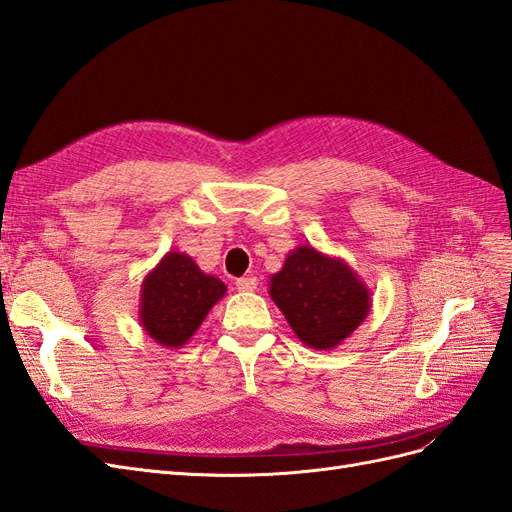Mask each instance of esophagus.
Instances as JSON below:
<instances>
[{"label": "esophagus", "mask_w": 512, "mask_h": 512, "mask_svg": "<svg viewBox=\"0 0 512 512\" xmlns=\"http://www.w3.org/2000/svg\"><path fill=\"white\" fill-rule=\"evenodd\" d=\"M238 291H255L257 289V279L255 276H242V279L236 281Z\"/></svg>", "instance_id": "obj_1"}]
</instances>
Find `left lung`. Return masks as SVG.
Instances as JSON below:
<instances>
[{"label": "left lung", "mask_w": 512, "mask_h": 512, "mask_svg": "<svg viewBox=\"0 0 512 512\" xmlns=\"http://www.w3.org/2000/svg\"><path fill=\"white\" fill-rule=\"evenodd\" d=\"M270 298L311 349H337L367 319L371 291L341 257L296 246L270 276Z\"/></svg>", "instance_id": "8db88e82"}]
</instances>
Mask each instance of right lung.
<instances>
[{
    "label": "right lung",
    "instance_id": "1",
    "mask_svg": "<svg viewBox=\"0 0 512 512\" xmlns=\"http://www.w3.org/2000/svg\"><path fill=\"white\" fill-rule=\"evenodd\" d=\"M225 291L227 285L203 272L193 257L169 251L141 283V328L158 345L178 349L199 330Z\"/></svg>",
    "mask_w": 512,
    "mask_h": 512
}]
</instances>
